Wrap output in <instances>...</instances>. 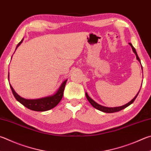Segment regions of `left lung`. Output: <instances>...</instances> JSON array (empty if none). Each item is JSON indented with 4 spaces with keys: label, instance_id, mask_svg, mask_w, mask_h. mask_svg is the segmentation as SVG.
<instances>
[{
    "label": "left lung",
    "instance_id": "obj_1",
    "mask_svg": "<svg viewBox=\"0 0 151 151\" xmlns=\"http://www.w3.org/2000/svg\"><path fill=\"white\" fill-rule=\"evenodd\" d=\"M129 44L131 45V48H132V50L133 51V53L135 54L136 55V58L138 60V61L140 63H141V60L140 59H139V57H138V55L137 53V51L135 50V49L134 48V47L133 46V45L131 44V43H129ZM141 69H142V65H141ZM141 90V88H140ZM140 90H139V91L138 92L137 94H136V96L135 97H134L132 100H131L130 102H129L127 104H125V105L123 106H119V107H114V108H109V107H106V106H103L102 105H100V104H98V103H96L95 102L94 100H93L91 98H90L88 95L87 92L85 93L86 94V98L87 100H88V102L90 103V104L94 107V108H95L96 109H98V110H100L101 111H103V112H106V113H114V112H117V111H119L120 110H122V109H125V108H127V107H128L129 105H131V104H133L134 101L135 100L136 98L137 97V96L139 94V92H140Z\"/></svg>",
    "mask_w": 151,
    "mask_h": 151
}]
</instances>
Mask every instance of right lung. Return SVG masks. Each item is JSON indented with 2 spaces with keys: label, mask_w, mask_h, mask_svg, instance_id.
Masks as SVG:
<instances>
[{
  "label": "right lung",
  "mask_w": 151,
  "mask_h": 151,
  "mask_svg": "<svg viewBox=\"0 0 151 151\" xmlns=\"http://www.w3.org/2000/svg\"><path fill=\"white\" fill-rule=\"evenodd\" d=\"M23 40H24V38L21 40V42L18 43L17 46H16V49L20 46L21 43L23 42ZM67 81V79H66V80L63 82L59 88V89L57 90V91L55 93V94L50 96H45V97L36 98V99H26V98L21 97L20 96H19L17 93L15 92V90H14V88H12V86H11L10 84V86L11 90H12L14 96L15 97V98L18 102L22 104L23 106H24L25 107H26L27 108L31 109V110H33V111H45L55 108V107L57 104L60 102V101L63 98V96L64 89H65V85H66Z\"/></svg>",
  "instance_id": "right-lung-1"
}]
</instances>
